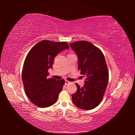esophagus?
Listing matches in <instances>:
<instances>
[{"label": "esophagus", "instance_id": "34e87169", "mask_svg": "<svg viewBox=\"0 0 135 135\" xmlns=\"http://www.w3.org/2000/svg\"><path fill=\"white\" fill-rule=\"evenodd\" d=\"M70 81H67V80H65V85H68V84H70Z\"/></svg>", "mask_w": 135, "mask_h": 135}]
</instances>
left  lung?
<instances>
[{"label":"left lung","mask_w":135,"mask_h":135,"mask_svg":"<svg viewBox=\"0 0 135 135\" xmlns=\"http://www.w3.org/2000/svg\"><path fill=\"white\" fill-rule=\"evenodd\" d=\"M78 59V70L86 76L81 87L72 95L73 103L83 110H91L101 103L107 88L108 71L105 57L98 47L89 42L76 41L70 44Z\"/></svg>","instance_id":"left-lung-1"}]
</instances>
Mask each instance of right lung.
Segmentation results:
<instances>
[{"mask_svg": "<svg viewBox=\"0 0 135 135\" xmlns=\"http://www.w3.org/2000/svg\"><path fill=\"white\" fill-rule=\"evenodd\" d=\"M68 49L65 42L44 40L33 46L28 53L22 68V80L27 96L38 107H50L58 99L65 81L47 78L48 70L53 68L57 54Z\"/></svg>", "mask_w": 135, "mask_h": 135, "instance_id": "right-lung-1", "label": "right lung"}]
</instances>
